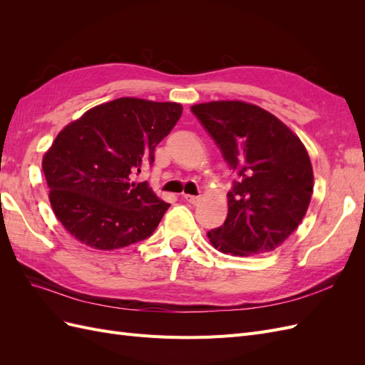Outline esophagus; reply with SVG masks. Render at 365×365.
Listing matches in <instances>:
<instances>
[{
	"instance_id": "esophagus-1",
	"label": "esophagus",
	"mask_w": 365,
	"mask_h": 365,
	"mask_svg": "<svg viewBox=\"0 0 365 365\" xmlns=\"http://www.w3.org/2000/svg\"><path fill=\"white\" fill-rule=\"evenodd\" d=\"M184 200L187 202H190V204H197V202H200L201 197L200 196H193V195H184Z\"/></svg>"
}]
</instances>
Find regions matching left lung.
<instances>
[{
    "label": "left lung",
    "instance_id": "8db88e82",
    "mask_svg": "<svg viewBox=\"0 0 365 365\" xmlns=\"http://www.w3.org/2000/svg\"><path fill=\"white\" fill-rule=\"evenodd\" d=\"M237 178L227 193L224 225L210 230L212 245L233 256L268 252L304 217L314 192L307 150L283 121L264 109L219 101L192 106Z\"/></svg>",
    "mask_w": 365,
    "mask_h": 365
}]
</instances>
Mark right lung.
<instances>
[{"mask_svg": "<svg viewBox=\"0 0 365 365\" xmlns=\"http://www.w3.org/2000/svg\"><path fill=\"white\" fill-rule=\"evenodd\" d=\"M182 114L173 102L121 97L65 126L42 160L53 212L68 233L96 250L148 239L170 204L134 175L153 163L158 143Z\"/></svg>", "mask_w": 365, "mask_h": 365, "instance_id": "obj_1", "label": "right lung"}]
</instances>
